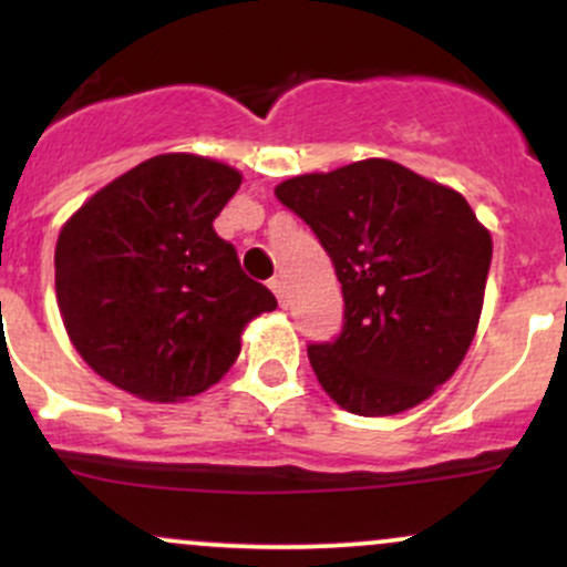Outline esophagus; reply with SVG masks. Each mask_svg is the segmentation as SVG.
I'll use <instances>...</instances> for the list:
<instances>
[{
    "label": "esophagus",
    "mask_w": 567,
    "mask_h": 567,
    "mask_svg": "<svg viewBox=\"0 0 567 567\" xmlns=\"http://www.w3.org/2000/svg\"><path fill=\"white\" fill-rule=\"evenodd\" d=\"M269 288L275 290L279 306H282V309H288V285H285V279L282 277H275L269 282Z\"/></svg>",
    "instance_id": "esophagus-1"
}]
</instances>
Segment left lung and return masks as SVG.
Listing matches in <instances>:
<instances>
[{
  "label": "left lung",
  "mask_w": 567,
  "mask_h": 567,
  "mask_svg": "<svg viewBox=\"0 0 567 567\" xmlns=\"http://www.w3.org/2000/svg\"><path fill=\"white\" fill-rule=\"evenodd\" d=\"M343 290L336 343L309 347L317 381L357 415L429 400L464 362L483 315L493 239L458 192L392 159L282 181Z\"/></svg>",
  "instance_id": "obj_1"
}]
</instances>
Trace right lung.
Wrapping results in <instances>:
<instances>
[{"instance_id":"right-lung-1","label":"right lung","mask_w":567,"mask_h":567,"mask_svg":"<svg viewBox=\"0 0 567 567\" xmlns=\"http://www.w3.org/2000/svg\"><path fill=\"white\" fill-rule=\"evenodd\" d=\"M243 173L199 154H157L122 173L63 224L55 298L63 328L103 381L181 402L229 373L243 333L277 309L213 220Z\"/></svg>"}]
</instances>
